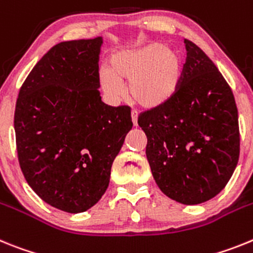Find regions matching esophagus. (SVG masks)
I'll return each instance as SVG.
<instances>
[{
  "mask_svg": "<svg viewBox=\"0 0 253 253\" xmlns=\"http://www.w3.org/2000/svg\"><path fill=\"white\" fill-rule=\"evenodd\" d=\"M131 118H132L133 126H137V113H136V112H132V113H131Z\"/></svg>",
  "mask_w": 253,
  "mask_h": 253,
  "instance_id": "obj_1",
  "label": "esophagus"
}]
</instances>
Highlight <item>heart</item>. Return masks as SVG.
<instances>
[{
  "instance_id": "obj_1",
  "label": "heart",
  "mask_w": 253,
  "mask_h": 253,
  "mask_svg": "<svg viewBox=\"0 0 253 253\" xmlns=\"http://www.w3.org/2000/svg\"><path fill=\"white\" fill-rule=\"evenodd\" d=\"M183 72L184 60L178 50L163 43H150L114 53L111 71L102 70L99 79L107 95L117 98L122 91L121 83H126L127 95L136 105L157 109L177 95Z\"/></svg>"
}]
</instances>
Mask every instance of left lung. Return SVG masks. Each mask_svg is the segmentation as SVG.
Listing matches in <instances>:
<instances>
[{
  "mask_svg": "<svg viewBox=\"0 0 253 253\" xmlns=\"http://www.w3.org/2000/svg\"><path fill=\"white\" fill-rule=\"evenodd\" d=\"M182 84L168 104L140 114L146 158L169 199L197 205L225 187L239 158L236 100L223 75L195 43L184 39Z\"/></svg>",
  "mask_w": 253,
  "mask_h": 253,
  "instance_id": "8db88e82",
  "label": "left lung"
}]
</instances>
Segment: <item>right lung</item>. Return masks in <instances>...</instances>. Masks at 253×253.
Returning a JSON list of instances; mask_svg holds the SVG:
<instances>
[{
    "label": "right lung",
    "mask_w": 253,
    "mask_h": 253,
    "mask_svg": "<svg viewBox=\"0 0 253 253\" xmlns=\"http://www.w3.org/2000/svg\"><path fill=\"white\" fill-rule=\"evenodd\" d=\"M102 37L61 42L34 66L19 91L14 126L26 182L44 203L71 214L95 205L114 158L132 128L131 109L99 93Z\"/></svg>",
    "instance_id": "1"
}]
</instances>
